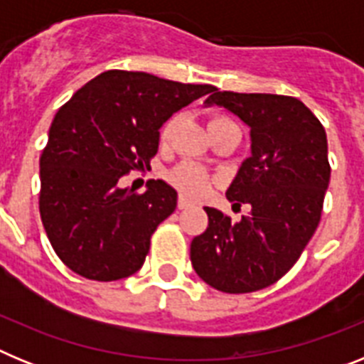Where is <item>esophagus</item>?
I'll list each match as a JSON object with an SVG mask.
<instances>
[{"mask_svg": "<svg viewBox=\"0 0 364 364\" xmlns=\"http://www.w3.org/2000/svg\"><path fill=\"white\" fill-rule=\"evenodd\" d=\"M176 205H178V210H188L189 205H191V202H189L188 198L184 197V195H180L178 202H176Z\"/></svg>", "mask_w": 364, "mask_h": 364, "instance_id": "obj_1", "label": "esophagus"}]
</instances>
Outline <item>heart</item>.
<instances>
[{
	"label": "heart",
	"mask_w": 364,
	"mask_h": 364,
	"mask_svg": "<svg viewBox=\"0 0 364 364\" xmlns=\"http://www.w3.org/2000/svg\"><path fill=\"white\" fill-rule=\"evenodd\" d=\"M222 120H228V118L213 117L210 120V125L218 124V122ZM176 122H178V117H176V114L169 118V120H166V124H164L162 129H160V142L167 144L169 140H171V134H173V129H175ZM167 180H169V182H171L180 193H182V195H186V197H193V198L202 197V195L208 191V188L211 186L210 173L204 171L202 167L189 162L180 164V166H176L175 169H171L169 175H167Z\"/></svg>",
	"instance_id": "1"
}]
</instances>
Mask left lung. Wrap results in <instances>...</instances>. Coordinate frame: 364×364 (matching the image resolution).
I'll list each match as a JSON object with an SVG mask.
<instances>
[{
  "label": "left lung",
  "mask_w": 364,
  "mask_h": 364,
  "mask_svg": "<svg viewBox=\"0 0 364 364\" xmlns=\"http://www.w3.org/2000/svg\"><path fill=\"white\" fill-rule=\"evenodd\" d=\"M211 92L205 105H220L250 127L252 156L226 197L252 211L231 222L205 208L208 228L193 239L191 264L215 290L250 294L290 272L319 226L330 182L326 133L294 96Z\"/></svg>",
  "instance_id": "8db88e82"
}]
</instances>
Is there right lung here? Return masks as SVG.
Returning <instances> with one entry per match:
<instances>
[{
	"label": "right lung",
	"mask_w": 364,
	"mask_h": 364,
	"mask_svg": "<svg viewBox=\"0 0 364 364\" xmlns=\"http://www.w3.org/2000/svg\"><path fill=\"white\" fill-rule=\"evenodd\" d=\"M211 91L208 83L105 70L60 107L40 159V215L67 268L102 282L142 268L176 191L164 180H149L146 193L118 182L149 166L164 122Z\"/></svg>",
	"instance_id": "add662e5"
}]
</instances>
